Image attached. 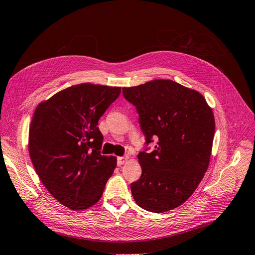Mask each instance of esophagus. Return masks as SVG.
Listing matches in <instances>:
<instances>
[{
	"label": "esophagus",
	"mask_w": 255,
	"mask_h": 255,
	"mask_svg": "<svg viewBox=\"0 0 255 255\" xmlns=\"http://www.w3.org/2000/svg\"><path fill=\"white\" fill-rule=\"evenodd\" d=\"M127 160H128V157H127V155H125V157H119V158H118V165H119V166H121L122 164H124Z\"/></svg>",
	"instance_id": "obj_1"
}]
</instances>
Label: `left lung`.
Instances as JSON below:
<instances>
[{
	"instance_id": "8db88e82",
	"label": "left lung",
	"mask_w": 255,
	"mask_h": 255,
	"mask_svg": "<svg viewBox=\"0 0 255 255\" xmlns=\"http://www.w3.org/2000/svg\"><path fill=\"white\" fill-rule=\"evenodd\" d=\"M123 95L135 106L145 144L158 141L137 154L142 175L130 185L133 199L153 213L178 208L209 167L214 114L199 92L169 79L123 88Z\"/></svg>"
}]
</instances>
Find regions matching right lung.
I'll use <instances>...</instances> for the list:
<instances>
[{
    "mask_svg": "<svg viewBox=\"0 0 255 255\" xmlns=\"http://www.w3.org/2000/svg\"><path fill=\"white\" fill-rule=\"evenodd\" d=\"M121 94L120 87L80 84L40 103L32 117L28 150L46 190L74 211L101 199L117 166L102 155L104 136L98 120Z\"/></svg>",
    "mask_w": 255,
    "mask_h": 255,
    "instance_id": "add662e5",
    "label": "right lung"
}]
</instances>
